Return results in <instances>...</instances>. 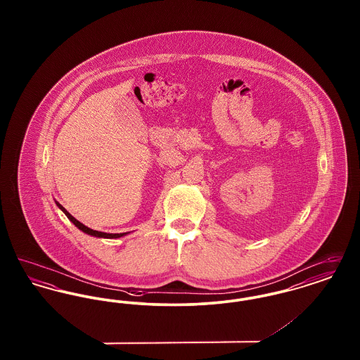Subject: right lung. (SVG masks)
I'll return each mask as SVG.
<instances>
[{"instance_id":"obj_1","label":"right lung","mask_w":360,"mask_h":360,"mask_svg":"<svg viewBox=\"0 0 360 360\" xmlns=\"http://www.w3.org/2000/svg\"><path fill=\"white\" fill-rule=\"evenodd\" d=\"M55 204L56 206L68 216V219H69L71 223L74 224L78 229H81L84 233H87V235H90V236H94V238H103V239H119V238H122V236H125V235H128L129 232H125V233H106V232H100V231H94V229H90L89 226H86L82 223H79L77 219H74L71 214H70L69 212L63 207V206L60 205L59 202H56L55 201Z\"/></svg>"}]
</instances>
